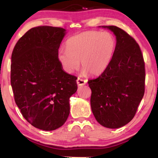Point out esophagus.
<instances>
[{
  "mask_svg": "<svg viewBox=\"0 0 158 158\" xmlns=\"http://www.w3.org/2000/svg\"><path fill=\"white\" fill-rule=\"evenodd\" d=\"M77 84H78L79 85H85V84H86L87 81H86V80H84V79L78 78V79H77Z\"/></svg>",
  "mask_w": 158,
  "mask_h": 158,
  "instance_id": "obj_1",
  "label": "esophagus"
}]
</instances>
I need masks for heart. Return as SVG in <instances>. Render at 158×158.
Here are the masks:
<instances>
[{"mask_svg": "<svg viewBox=\"0 0 158 158\" xmlns=\"http://www.w3.org/2000/svg\"><path fill=\"white\" fill-rule=\"evenodd\" d=\"M116 46V40L110 33L85 31L70 37L67 49H60L58 56L67 73L78 69L81 60L84 75H98L111 63Z\"/></svg>", "mask_w": 158, "mask_h": 158, "instance_id": "1", "label": "heart"}]
</instances>
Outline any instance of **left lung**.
Returning a JSON list of instances; mask_svg holds the SVG:
<instances>
[{
	"instance_id": "obj_1",
	"label": "left lung",
	"mask_w": 158,
	"mask_h": 158,
	"mask_svg": "<svg viewBox=\"0 0 158 158\" xmlns=\"http://www.w3.org/2000/svg\"><path fill=\"white\" fill-rule=\"evenodd\" d=\"M114 33L116 46L111 63L96 79L89 80L90 106L101 125L116 129L135 116L145 92V63L135 39L115 26H103Z\"/></svg>"
}]
</instances>
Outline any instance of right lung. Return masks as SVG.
<instances>
[{
	"label": "right lung",
	"mask_w": 158,
	"mask_h": 158,
	"mask_svg": "<svg viewBox=\"0 0 158 158\" xmlns=\"http://www.w3.org/2000/svg\"><path fill=\"white\" fill-rule=\"evenodd\" d=\"M65 30L49 26L30 29L12 53L10 79L16 104L35 127L52 131L65 123L77 77L63 70L58 49Z\"/></svg>",
	"instance_id": "add662e5"
}]
</instances>
